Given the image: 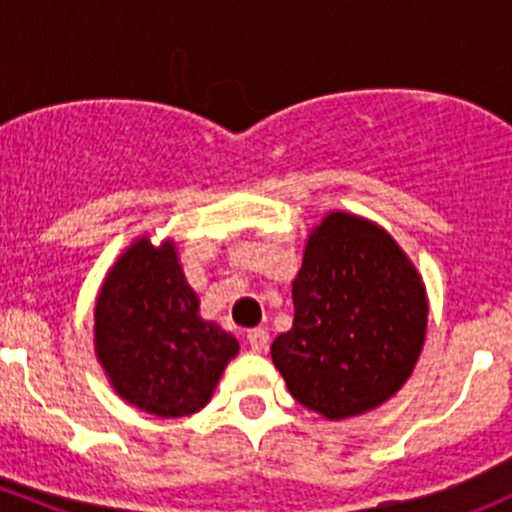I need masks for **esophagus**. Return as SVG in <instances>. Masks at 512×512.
I'll return each instance as SVG.
<instances>
[{"mask_svg":"<svg viewBox=\"0 0 512 512\" xmlns=\"http://www.w3.org/2000/svg\"><path fill=\"white\" fill-rule=\"evenodd\" d=\"M247 342H250L252 352H267V347H270V332L267 329H252V332H247Z\"/></svg>","mask_w":512,"mask_h":512,"instance_id":"esophagus-1","label":"esophagus"}]
</instances>
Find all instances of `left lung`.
Here are the masks:
<instances>
[{
	"label": "left lung",
	"instance_id": "obj_1",
	"mask_svg": "<svg viewBox=\"0 0 512 512\" xmlns=\"http://www.w3.org/2000/svg\"><path fill=\"white\" fill-rule=\"evenodd\" d=\"M292 302V329L270 354L304 409L329 421L361 416L414 374L426 342V285L374 220L324 215L307 235Z\"/></svg>",
	"mask_w": 512,
	"mask_h": 512
}]
</instances>
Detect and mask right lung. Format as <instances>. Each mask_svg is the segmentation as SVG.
Listing matches in <instances>:
<instances>
[{"instance_id": "add662e5", "label": "right lung", "mask_w": 512, "mask_h": 512, "mask_svg": "<svg viewBox=\"0 0 512 512\" xmlns=\"http://www.w3.org/2000/svg\"><path fill=\"white\" fill-rule=\"evenodd\" d=\"M94 352L126 404L158 418L205 409L240 344L200 317L175 242L141 235L116 257L94 307Z\"/></svg>"}]
</instances>
